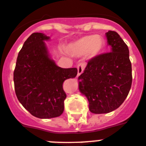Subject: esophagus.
<instances>
[{
    "label": "esophagus",
    "mask_w": 146,
    "mask_h": 146,
    "mask_svg": "<svg viewBox=\"0 0 146 146\" xmlns=\"http://www.w3.org/2000/svg\"><path fill=\"white\" fill-rule=\"evenodd\" d=\"M86 64L83 63H80L78 65V74L80 75V74H81L84 71V68H85Z\"/></svg>",
    "instance_id": "obj_1"
}]
</instances>
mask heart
Masks as SVG:
<instances>
[{"label":"heart","instance_id":"1","mask_svg":"<svg viewBox=\"0 0 146 146\" xmlns=\"http://www.w3.org/2000/svg\"><path fill=\"white\" fill-rule=\"evenodd\" d=\"M105 48V40L102 36L86 35L73 41L67 47V51L74 55L85 54L87 59H92L99 55Z\"/></svg>","mask_w":146,"mask_h":146}]
</instances>
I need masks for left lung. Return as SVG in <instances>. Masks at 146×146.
Here are the masks:
<instances>
[{"label":"left lung","instance_id":"left-lung-1","mask_svg":"<svg viewBox=\"0 0 146 146\" xmlns=\"http://www.w3.org/2000/svg\"><path fill=\"white\" fill-rule=\"evenodd\" d=\"M110 52L88 61L78 77L79 90L88 100L94 114H106L119 108L129 94L132 83L129 48L114 31L106 33Z\"/></svg>","mask_w":146,"mask_h":146}]
</instances>
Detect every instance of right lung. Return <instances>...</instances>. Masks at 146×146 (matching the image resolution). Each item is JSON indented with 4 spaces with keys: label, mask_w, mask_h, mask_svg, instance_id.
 Masks as SVG:
<instances>
[{
    "label": "right lung",
    "mask_w": 146,
    "mask_h": 146,
    "mask_svg": "<svg viewBox=\"0 0 146 146\" xmlns=\"http://www.w3.org/2000/svg\"><path fill=\"white\" fill-rule=\"evenodd\" d=\"M49 39L43 33L31 35L18 53L14 71L17 99L32 115L40 119L63 114L66 98L63 83L78 74L77 68H63L56 65L44 42Z\"/></svg>",
    "instance_id": "right-lung-1"
}]
</instances>
